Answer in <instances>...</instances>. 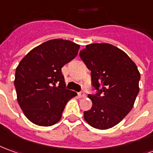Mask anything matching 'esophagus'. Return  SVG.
<instances>
[{
	"mask_svg": "<svg viewBox=\"0 0 153 153\" xmlns=\"http://www.w3.org/2000/svg\"><path fill=\"white\" fill-rule=\"evenodd\" d=\"M85 93H84V92H80V93H79V96L80 98H84V97H85Z\"/></svg>",
	"mask_w": 153,
	"mask_h": 153,
	"instance_id": "1",
	"label": "esophagus"
}]
</instances>
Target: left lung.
Segmentation results:
<instances>
[{
  "instance_id": "1",
  "label": "left lung",
  "mask_w": 153,
  "mask_h": 153,
  "mask_svg": "<svg viewBox=\"0 0 153 153\" xmlns=\"http://www.w3.org/2000/svg\"><path fill=\"white\" fill-rule=\"evenodd\" d=\"M79 56L91 71L92 85L97 90L88 95L93 105L84 112V119L94 128H113L131 111L138 94L137 67L124 51L110 44L88 45Z\"/></svg>"
}]
</instances>
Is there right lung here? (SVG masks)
<instances>
[{"label":"right lung","instance_id":"right-lung-1","mask_svg":"<svg viewBox=\"0 0 153 153\" xmlns=\"http://www.w3.org/2000/svg\"><path fill=\"white\" fill-rule=\"evenodd\" d=\"M79 50V45L70 40L51 39L34 48L19 63L14 81L17 101L33 123L55 124L67 102L77 95L65 88L61 69L76 57Z\"/></svg>","mask_w":153,"mask_h":153}]
</instances>
